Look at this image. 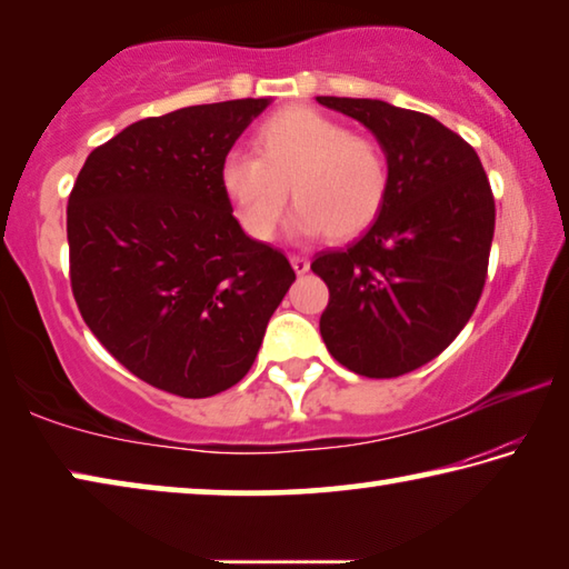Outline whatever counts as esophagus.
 <instances>
[{
  "label": "esophagus",
  "mask_w": 569,
  "mask_h": 569,
  "mask_svg": "<svg viewBox=\"0 0 569 569\" xmlns=\"http://www.w3.org/2000/svg\"><path fill=\"white\" fill-rule=\"evenodd\" d=\"M291 266H293V271L298 276H303L308 268H311V261H308V258H303V256H291Z\"/></svg>",
  "instance_id": "34e87169"
}]
</instances>
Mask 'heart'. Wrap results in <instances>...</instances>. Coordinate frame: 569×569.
<instances>
[{"mask_svg": "<svg viewBox=\"0 0 569 569\" xmlns=\"http://www.w3.org/2000/svg\"><path fill=\"white\" fill-rule=\"evenodd\" d=\"M256 158L230 152L220 186L238 223L256 240H271L283 220L286 190L298 208L293 236L349 240L369 230L389 196V162L366 134L311 108H286L253 134Z\"/></svg>", "mask_w": 569, "mask_h": 569, "instance_id": "obj_1", "label": "heart"}]
</instances>
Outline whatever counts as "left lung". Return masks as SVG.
I'll use <instances>...</instances> for the list:
<instances>
[{
    "mask_svg": "<svg viewBox=\"0 0 569 569\" xmlns=\"http://www.w3.org/2000/svg\"><path fill=\"white\" fill-rule=\"evenodd\" d=\"M316 100L371 130L389 162L377 223L311 263L329 286L323 343L359 377H401L437 359L475 313L495 236L492 188L475 148L429 114L383 100Z\"/></svg>",
    "mask_w": 569,
    "mask_h": 569,
    "instance_id": "left-lung-1",
    "label": "left lung"
}]
</instances>
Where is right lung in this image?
Returning <instances> with one entry per match:
<instances>
[{"mask_svg": "<svg viewBox=\"0 0 569 569\" xmlns=\"http://www.w3.org/2000/svg\"><path fill=\"white\" fill-rule=\"evenodd\" d=\"M271 98L192 104L94 148L67 206L74 301L134 377L186 399L246 377L296 273L246 236L220 166Z\"/></svg>", "mask_w": 569, "mask_h": 569, "instance_id": "obj_1", "label": "right lung"}]
</instances>
